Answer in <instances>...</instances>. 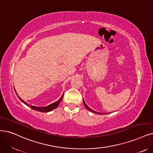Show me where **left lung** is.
Returning <instances> with one entry per match:
<instances>
[{
	"mask_svg": "<svg viewBox=\"0 0 153 153\" xmlns=\"http://www.w3.org/2000/svg\"><path fill=\"white\" fill-rule=\"evenodd\" d=\"M83 103H84V106H86V108L88 110H89L90 111H92V112H94V113H96V114H103L102 113H98V112H97V111H94V110H91V108H89V107L86 105V104L85 103V102H84V99H83Z\"/></svg>",
	"mask_w": 153,
	"mask_h": 153,
	"instance_id": "1",
	"label": "left lung"
}]
</instances>
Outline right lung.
<instances>
[{
  "mask_svg": "<svg viewBox=\"0 0 153 153\" xmlns=\"http://www.w3.org/2000/svg\"><path fill=\"white\" fill-rule=\"evenodd\" d=\"M17 96H18V98H19V100L22 101V103H25V104L26 105H27V106H30L31 109L36 110V111H41V112H48V111H52V110L55 109V108H56V107H57V106H59V103H60V101H62V98H63L64 94L62 95V97H60V98L58 101H56V102L53 103L52 104H51V105H48V106H44V107H38V106H35L30 105H29V104H27V103H26L25 101L22 100L19 97V96H18V94H17Z\"/></svg>",
  "mask_w": 153,
  "mask_h": 153,
  "instance_id": "right-lung-1",
  "label": "right lung"
}]
</instances>
